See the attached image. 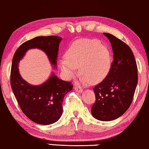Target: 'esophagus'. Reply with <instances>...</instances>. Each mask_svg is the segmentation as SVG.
I'll list each match as a JSON object with an SVG mask.
<instances>
[{"mask_svg":"<svg viewBox=\"0 0 149 149\" xmlns=\"http://www.w3.org/2000/svg\"><path fill=\"white\" fill-rule=\"evenodd\" d=\"M74 88L75 91H77V92H82L83 89H82V88H81L80 86H78V85H75V86Z\"/></svg>","mask_w":149,"mask_h":149,"instance_id":"34e87169","label":"esophagus"}]
</instances>
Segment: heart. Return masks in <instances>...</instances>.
Listing matches in <instances>:
<instances>
[{
    "instance_id": "1",
    "label": "heart",
    "mask_w": 149,
    "mask_h": 149,
    "mask_svg": "<svg viewBox=\"0 0 149 149\" xmlns=\"http://www.w3.org/2000/svg\"><path fill=\"white\" fill-rule=\"evenodd\" d=\"M65 59L59 62L62 71L72 77L80 68V74L90 83H98L108 74L111 53L108 47L96 39H80L72 44L65 53Z\"/></svg>"
}]
</instances>
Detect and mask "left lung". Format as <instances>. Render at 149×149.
Masks as SVG:
<instances>
[{"label":"left lung","mask_w":149,"mask_h":149,"mask_svg":"<svg viewBox=\"0 0 149 149\" xmlns=\"http://www.w3.org/2000/svg\"><path fill=\"white\" fill-rule=\"evenodd\" d=\"M103 34L111 43L113 61L106 78L93 88L96 102L91 114L101 121H111L130 108L138 82V70L131 48L113 35Z\"/></svg>","instance_id":"left-lung-1"}]
</instances>
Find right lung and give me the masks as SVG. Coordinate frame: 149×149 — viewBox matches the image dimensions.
<instances>
[{"label":"right lung","mask_w":149,"mask_h":149,"mask_svg":"<svg viewBox=\"0 0 149 149\" xmlns=\"http://www.w3.org/2000/svg\"><path fill=\"white\" fill-rule=\"evenodd\" d=\"M61 40V37L57 36L35 37L23 43L13 58L10 84L13 93L24 114L39 125H51L60 119L63 113V98L72 89L73 85L52 74L46 82L33 86L22 78L18 63L28 50L37 48L46 53L51 64L56 68Z\"/></svg>","instance_id":"obj_1"}]
</instances>
